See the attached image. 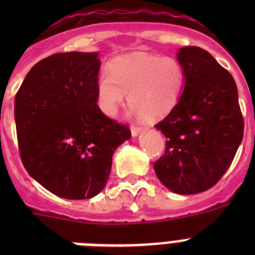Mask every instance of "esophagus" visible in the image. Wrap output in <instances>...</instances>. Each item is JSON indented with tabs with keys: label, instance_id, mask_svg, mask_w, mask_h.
<instances>
[{
	"label": "esophagus",
	"instance_id": "esophagus-1",
	"mask_svg": "<svg viewBox=\"0 0 255 255\" xmlns=\"http://www.w3.org/2000/svg\"><path fill=\"white\" fill-rule=\"evenodd\" d=\"M143 131H145V129H144V128H138V126H131V135L132 136H138L139 134H140V132H143Z\"/></svg>",
	"mask_w": 255,
	"mask_h": 255
}]
</instances>
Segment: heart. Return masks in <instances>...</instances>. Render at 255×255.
Wrapping results in <instances>:
<instances>
[{
    "mask_svg": "<svg viewBox=\"0 0 255 255\" xmlns=\"http://www.w3.org/2000/svg\"><path fill=\"white\" fill-rule=\"evenodd\" d=\"M108 74L98 76L96 87L98 106L107 116H114L128 93L131 114L159 120L177 105L185 85L184 67L171 56H121L108 64Z\"/></svg>",
    "mask_w": 255,
    "mask_h": 255,
    "instance_id": "1",
    "label": "heart"
}]
</instances>
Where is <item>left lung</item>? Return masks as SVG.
Listing matches in <instances>:
<instances>
[{"label":"left lung","mask_w":255,"mask_h":255,"mask_svg":"<svg viewBox=\"0 0 255 255\" xmlns=\"http://www.w3.org/2000/svg\"><path fill=\"white\" fill-rule=\"evenodd\" d=\"M185 85L172 111L155 125L167 138L154 163L159 181L176 194H197L216 185L233 162L244 134L235 80L199 47L176 55Z\"/></svg>","instance_id":"8db88e82"}]
</instances>
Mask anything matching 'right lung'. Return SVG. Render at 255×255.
Returning <instances> with one entry per match:
<instances>
[{
  "mask_svg": "<svg viewBox=\"0 0 255 255\" xmlns=\"http://www.w3.org/2000/svg\"><path fill=\"white\" fill-rule=\"evenodd\" d=\"M97 52L56 53L31 67L15 97L20 157L55 195L89 199L110 177L116 148L131 136L97 105Z\"/></svg>",
  "mask_w": 255,
  "mask_h": 255,
  "instance_id": "obj_1",
  "label": "right lung"
}]
</instances>
